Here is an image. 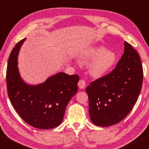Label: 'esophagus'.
Listing matches in <instances>:
<instances>
[{
  "label": "esophagus",
  "instance_id": "obj_1",
  "mask_svg": "<svg viewBox=\"0 0 149 149\" xmlns=\"http://www.w3.org/2000/svg\"><path fill=\"white\" fill-rule=\"evenodd\" d=\"M77 85L79 86V88L80 89H84L86 87V82L84 80L81 79V80L79 81Z\"/></svg>",
  "mask_w": 149,
  "mask_h": 149
}]
</instances>
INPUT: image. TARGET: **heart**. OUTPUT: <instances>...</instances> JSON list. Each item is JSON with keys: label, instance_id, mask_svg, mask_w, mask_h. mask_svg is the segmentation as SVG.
I'll list each match as a JSON object with an SVG mask.
<instances>
[{"label": "heart", "instance_id": "heart-1", "mask_svg": "<svg viewBox=\"0 0 149 149\" xmlns=\"http://www.w3.org/2000/svg\"><path fill=\"white\" fill-rule=\"evenodd\" d=\"M83 57L91 60L88 67L89 75L91 77L99 79L104 77L115 67L117 56L115 52L106 49L102 46H95L86 50Z\"/></svg>", "mask_w": 149, "mask_h": 149}]
</instances>
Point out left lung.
Listing matches in <instances>:
<instances>
[{
	"mask_svg": "<svg viewBox=\"0 0 149 149\" xmlns=\"http://www.w3.org/2000/svg\"><path fill=\"white\" fill-rule=\"evenodd\" d=\"M143 77L139 55L125 41L124 54L115 69L86 88L91 122L108 127L125 118L139 96Z\"/></svg>",
	"mask_w": 149,
	"mask_h": 149,
	"instance_id": "obj_1",
	"label": "left lung"
}]
</instances>
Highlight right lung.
Here are the masks:
<instances>
[{
	"instance_id": "1",
	"label": "right lung",
	"mask_w": 149,
	"mask_h": 149,
	"mask_svg": "<svg viewBox=\"0 0 149 149\" xmlns=\"http://www.w3.org/2000/svg\"><path fill=\"white\" fill-rule=\"evenodd\" d=\"M25 40L17 43L9 55L6 72L8 96L27 124L40 130L54 128L61 124L68 102L77 92L79 76L59 72L41 84H26L18 67L19 51Z\"/></svg>"
}]
</instances>
